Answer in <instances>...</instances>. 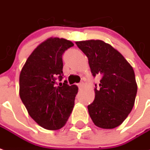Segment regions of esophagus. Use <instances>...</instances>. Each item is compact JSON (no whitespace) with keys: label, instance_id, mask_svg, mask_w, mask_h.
Wrapping results in <instances>:
<instances>
[{"label":"esophagus","instance_id":"1","mask_svg":"<svg viewBox=\"0 0 150 150\" xmlns=\"http://www.w3.org/2000/svg\"><path fill=\"white\" fill-rule=\"evenodd\" d=\"M78 86H79V88H82L83 87V83H79Z\"/></svg>","mask_w":150,"mask_h":150}]
</instances>
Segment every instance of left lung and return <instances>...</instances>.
Returning a JSON list of instances; mask_svg holds the SVG:
<instances>
[{
    "instance_id": "obj_1",
    "label": "left lung",
    "mask_w": 150,
    "mask_h": 150,
    "mask_svg": "<svg viewBox=\"0 0 150 150\" xmlns=\"http://www.w3.org/2000/svg\"><path fill=\"white\" fill-rule=\"evenodd\" d=\"M88 58L93 76L101 75L95 99L88 106L94 124L104 129L121 125L132 111L137 93L132 67L110 44L100 40L76 41Z\"/></svg>"
}]
</instances>
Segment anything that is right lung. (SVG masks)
<instances>
[{"label":"right lung","mask_w":150,"mask_h":150,"mask_svg":"<svg viewBox=\"0 0 150 150\" xmlns=\"http://www.w3.org/2000/svg\"><path fill=\"white\" fill-rule=\"evenodd\" d=\"M74 44L66 39L50 37L40 44L28 57L19 75V96L28 114L37 124L47 130L63 127L71 115L76 85L62 79V55Z\"/></svg>","instance_id":"obj_1"}]
</instances>
